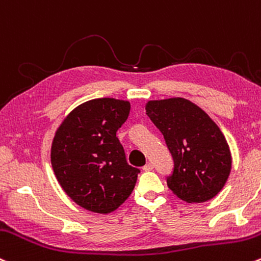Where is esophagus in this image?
<instances>
[{
    "label": "esophagus",
    "instance_id": "obj_1",
    "mask_svg": "<svg viewBox=\"0 0 261 261\" xmlns=\"http://www.w3.org/2000/svg\"><path fill=\"white\" fill-rule=\"evenodd\" d=\"M142 170L146 171V172H147V171H152L153 170V165H152V163H147V165H145L144 167H142Z\"/></svg>",
    "mask_w": 261,
    "mask_h": 261
}]
</instances>
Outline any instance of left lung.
<instances>
[{"mask_svg":"<svg viewBox=\"0 0 261 261\" xmlns=\"http://www.w3.org/2000/svg\"><path fill=\"white\" fill-rule=\"evenodd\" d=\"M146 114L162 133L173 159L167 186L178 198L202 203L227 182L231 154L216 122L190 100L172 98L146 104Z\"/></svg>","mask_w":261,"mask_h":261,"instance_id":"obj_1","label":"left lung"}]
</instances>
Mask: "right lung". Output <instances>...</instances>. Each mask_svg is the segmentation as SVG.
Segmentation results:
<instances>
[{
  "mask_svg": "<svg viewBox=\"0 0 261 261\" xmlns=\"http://www.w3.org/2000/svg\"><path fill=\"white\" fill-rule=\"evenodd\" d=\"M128 114V101L94 99L74 109L57 130L53 171L65 193L85 210L110 213L135 187L140 170L128 165L116 137Z\"/></svg>",
  "mask_w": 261,
  "mask_h": 261,
  "instance_id": "right-lung-1",
  "label": "right lung"
}]
</instances>
